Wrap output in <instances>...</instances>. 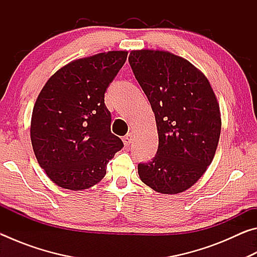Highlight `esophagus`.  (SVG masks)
I'll return each instance as SVG.
<instances>
[{"instance_id":"esophagus-1","label":"esophagus","mask_w":257,"mask_h":257,"mask_svg":"<svg viewBox=\"0 0 257 257\" xmlns=\"http://www.w3.org/2000/svg\"><path fill=\"white\" fill-rule=\"evenodd\" d=\"M133 138H134V135H133V133H129V134H127L125 135V136L123 137V144L125 145V146H128V145H130V143L133 142Z\"/></svg>"}]
</instances>
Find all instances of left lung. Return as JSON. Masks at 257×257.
<instances>
[{"instance_id": "obj_1", "label": "left lung", "mask_w": 257, "mask_h": 257, "mask_svg": "<svg viewBox=\"0 0 257 257\" xmlns=\"http://www.w3.org/2000/svg\"><path fill=\"white\" fill-rule=\"evenodd\" d=\"M129 63L155 115L158 152L138 164L141 180L175 195L201 179L215 155L221 112L210 81L188 60L162 50H133Z\"/></svg>"}]
</instances>
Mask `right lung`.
Wrapping results in <instances>:
<instances>
[{"instance_id":"right-lung-1","label":"right lung","mask_w":257,"mask_h":257,"mask_svg":"<svg viewBox=\"0 0 257 257\" xmlns=\"http://www.w3.org/2000/svg\"><path fill=\"white\" fill-rule=\"evenodd\" d=\"M127 51L73 60L45 82L33 108L30 139L38 164L61 188L84 190L106 175L122 142L111 133L104 94Z\"/></svg>"}]
</instances>
